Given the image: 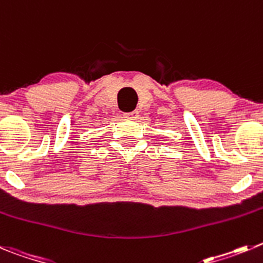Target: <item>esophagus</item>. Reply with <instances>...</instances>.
<instances>
[{
	"instance_id": "esophagus-1",
	"label": "esophagus",
	"mask_w": 263,
	"mask_h": 263,
	"mask_svg": "<svg viewBox=\"0 0 263 263\" xmlns=\"http://www.w3.org/2000/svg\"><path fill=\"white\" fill-rule=\"evenodd\" d=\"M137 115H139V111L134 110V111H131V112H126V114H124V117L131 118V119H136Z\"/></svg>"
}]
</instances>
